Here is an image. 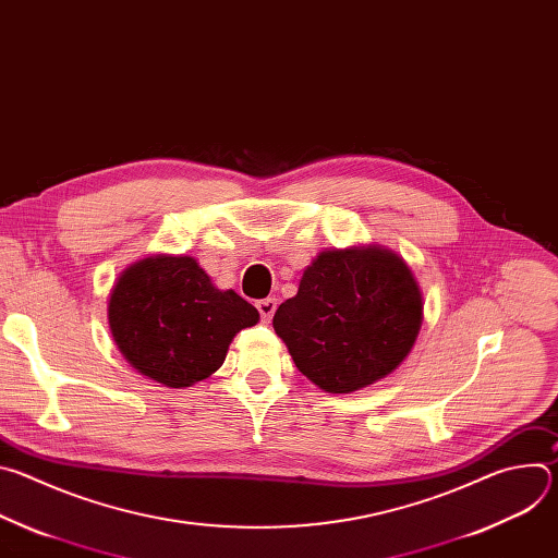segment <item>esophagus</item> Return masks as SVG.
<instances>
[{"mask_svg": "<svg viewBox=\"0 0 558 558\" xmlns=\"http://www.w3.org/2000/svg\"><path fill=\"white\" fill-rule=\"evenodd\" d=\"M258 311H260V317L265 323H269L271 317H274V313H276V306H278V302H276V298H265V300H260L258 304Z\"/></svg>", "mask_w": 558, "mask_h": 558, "instance_id": "obj_1", "label": "esophagus"}]
</instances>
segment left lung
I'll use <instances>...</instances> for the list:
<instances>
[{
    "label": "left lung",
    "mask_w": 558,
    "mask_h": 558,
    "mask_svg": "<svg viewBox=\"0 0 558 558\" xmlns=\"http://www.w3.org/2000/svg\"><path fill=\"white\" fill-rule=\"evenodd\" d=\"M422 323L417 278L381 245L320 252L274 315L298 371L327 392H353L392 373Z\"/></svg>",
    "instance_id": "8db88e82"
}]
</instances>
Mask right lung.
Wrapping results in <instances>:
<instances>
[{"instance_id":"right-lung-1","label":"right lung","mask_w":558,"mask_h":558,"mask_svg":"<svg viewBox=\"0 0 558 558\" xmlns=\"http://www.w3.org/2000/svg\"><path fill=\"white\" fill-rule=\"evenodd\" d=\"M260 313L233 289L214 287L192 256L151 254L125 267L108 298V325L121 355L170 388L216 373L238 331Z\"/></svg>"}]
</instances>
